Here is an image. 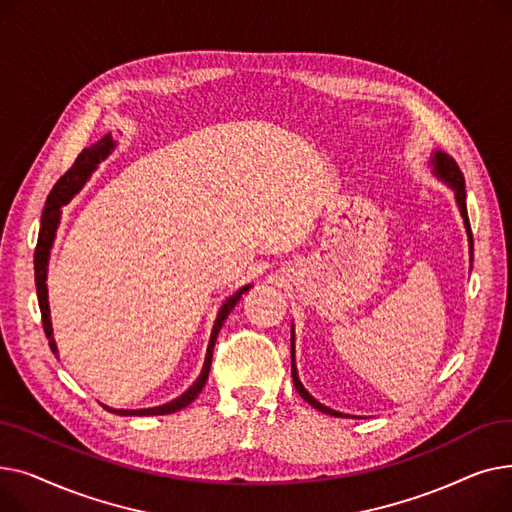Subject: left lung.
I'll return each mask as SVG.
<instances>
[{
  "mask_svg": "<svg viewBox=\"0 0 512 512\" xmlns=\"http://www.w3.org/2000/svg\"><path fill=\"white\" fill-rule=\"evenodd\" d=\"M432 166H434V174H436L440 180H444V182L452 188V191H454L456 205H459L461 215H463V220H465L467 238H469V255H471V261H473V234H471V224H469V215H467L465 176H463L461 168L456 166V161H454L450 155L442 153V151H436V153H434V157H432ZM290 361H292V365H290V371H292V382H294V388H297V392L301 394V398H303L305 402H309V405H311L313 409H317V411H321V413L334 415V417H342V413H338V411H334V409H330V407H326V405H321V402H319V400H315V398L305 390V386L301 384V380H299V373H297V365H294V330H292V336H290Z\"/></svg>",
  "mask_w": 512,
  "mask_h": 512,
  "instance_id": "1",
  "label": "left lung"
}]
</instances>
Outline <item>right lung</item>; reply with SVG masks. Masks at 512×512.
Returning <instances> with one entry per match:
<instances>
[{"label":"right lung","mask_w":512,"mask_h":512,"mask_svg":"<svg viewBox=\"0 0 512 512\" xmlns=\"http://www.w3.org/2000/svg\"><path fill=\"white\" fill-rule=\"evenodd\" d=\"M116 143L112 139V134H105V137L101 141H97L95 145L87 147L80 151V155L76 157V161L72 164V168L56 182L51 188V193L45 201V209H43V215H41V230H39V238H37V249H35V286H37V299H39V309H41V321H43V330H45V336L49 340V348L53 355H58V346H56V340H53V330H51V319H49V303H47V261H49V251H51V245H53V238H56V230H58V224H60V207H64L80 188L85 186V182L91 178V174L97 170L99 161H103L107 155H110L114 151ZM247 290H251V284L249 286H242L238 292H234L232 297L222 305V309L218 311V317H215V324H213V330H211V338H209V344H207V355H205V363H203V369H201V375L197 378V382L188 388L184 394H180L178 398L166 402V405H159V407H151V409H112V407H105L110 413H116V415H139V417H147V415H170V413H176L180 409H184L186 405H191V402L199 396V392L203 390L205 382H207V375H209V369H211V357H213V346H215V340H218V334L224 326L226 317L230 315V311L236 307V303L242 299V294H245Z\"/></svg>","instance_id":"obj_1"}]
</instances>
